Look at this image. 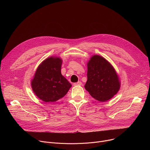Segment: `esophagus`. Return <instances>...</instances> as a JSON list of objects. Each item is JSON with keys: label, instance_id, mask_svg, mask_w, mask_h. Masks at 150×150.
Segmentation results:
<instances>
[{"label": "esophagus", "instance_id": "34e87169", "mask_svg": "<svg viewBox=\"0 0 150 150\" xmlns=\"http://www.w3.org/2000/svg\"><path fill=\"white\" fill-rule=\"evenodd\" d=\"M82 84V83L81 81H78L77 83H74V86H81Z\"/></svg>", "mask_w": 150, "mask_h": 150}]
</instances>
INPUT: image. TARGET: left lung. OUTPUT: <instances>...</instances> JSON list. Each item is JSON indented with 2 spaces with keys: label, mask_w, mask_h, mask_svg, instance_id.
Here are the masks:
<instances>
[{
  "label": "left lung",
  "mask_w": 150,
  "mask_h": 150,
  "mask_svg": "<svg viewBox=\"0 0 150 150\" xmlns=\"http://www.w3.org/2000/svg\"><path fill=\"white\" fill-rule=\"evenodd\" d=\"M88 80L84 88L100 101L111 98L120 89L119 78L114 69L104 58L94 55L88 64Z\"/></svg>",
  "instance_id": "8db88e82"
}]
</instances>
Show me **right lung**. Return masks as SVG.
Listing matches in <instances>:
<instances>
[{"mask_svg":"<svg viewBox=\"0 0 150 150\" xmlns=\"http://www.w3.org/2000/svg\"><path fill=\"white\" fill-rule=\"evenodd\" d=\"M62 60L50 57L38 67L31 87L36 96L45 102H54L64 97L72 86L61 75Z\"/></svg>","mask_w":150,"mask_h":150,"instance_id":"right-lung-1","label":"right lung"}]
</instances>
